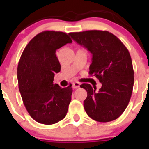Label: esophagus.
<instances>
[{
	"label": "esophagus",
	"instance_id": "esophagus-1",
	"mask_svg": "<svg viewBox=\"0 0 149 149\" xmlns=\"http://www.w3.org/2000/svg\"><path fill=\"white\" fill-rule=\"evenodd\" d=\"M80 86V83L79 82H73V84H72V87H73V88H79V87Z\"/></svg>",
	"mask_w": 149,
	"mask_h": 149
}]
</instances>
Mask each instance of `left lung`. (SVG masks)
<instances>
[{
	"instance_id": "obj_1",
	"label": "left lung",
	"mask_w": 149,
	"mask_h": 149,
	"mask_svg": "<svg viewBox=\"0 0 149 149\" xmlns=\"http://www.w3.org/2000/svg\"><path fill=\"white\" fill-rule=\"evenodd\" d=\"M69 34L91 52L88 73L102 83L99 91L88 84L80 86L87 91L84 102L86 112L97 122L115 120L126 109L133 91L134 71L129 51L107 31L89 30Z\"/></svg>"
}]
</instances>
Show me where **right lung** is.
Wrapping results in <instances>:
<instances>
[{"label":"right lung","mask_w":149,"mask_h":149,"mask_svg":"<svg viewBox=\"0 0 149 149\" xmlns=\"http://www.w3.org/2000/svg\"><path fill=\"white\" fill-rule=\"evenodd\" d=\"M71 42L66 33L45 31L31 39L21 56L17 68L21 96L30 116L42 124H55L67 114L72 85L61 88L53 80L61 71L56 50Z\"/></svg>","instance_id":"add662e5"}]
</instances>
